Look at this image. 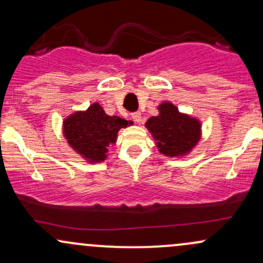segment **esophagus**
Returning a JSON list of instances; mask_svg holds the SVG:
<instances>
[{"instance_id":"34e87169","label":"esophagus","mask_w":263,"mask_h":263,"mask_svg":"<svg viewBox=\"0 0 263 263\" xmlns=\"http://www.w3.org/2000/svg\"><path fill=\"white\" fill-rule=\"evenodd\" d=\"M132 119H134L135 122L137 123H141L142 122V116H141V112H134L132 114Z\"/></svg>"}]
</instances>
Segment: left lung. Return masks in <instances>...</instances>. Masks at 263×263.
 I'll return each mask as SVG.
<instances>
[{
  "instance_id": "obj_1",
  "label": "left lung",
  "mask_w": 263,
  "mask_h": 263,
  "mask_svg": "<svg viewBox=\"0 0 263 263\" xmlns=\"http://www.w3.org/2000/svg\"><path fill=\"white\" fill-rule=\"evenodd\" d=\"M158 115L144 123L152 135L159 153L167 157L189 155L201 138V122L183 114L171 101L158 105Z\"/></svg>"
}]
</instances>
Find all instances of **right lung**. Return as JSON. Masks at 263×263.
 I'll return each instance as SVG.
<instances>
[{
    "label": "right lung",
    "instance_id": "obj_1",
    "mask_svg": "<svg viewBox=\"0 0 263 263\" xmlns=\"http://www.w3.org/2000/svg\"><path fill=\"white\" fill-rule=\"evenodd\" d=\"M132 125L120 116H108L99 102H93L86 110L65 117L63 135L69 147L87 163H101L107 158L108 147L116 143L120 129Z\"/></svg>",
    "mask_w": 263,
    "mask_h": 263
}]
</instances>
